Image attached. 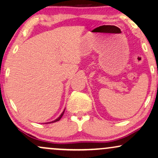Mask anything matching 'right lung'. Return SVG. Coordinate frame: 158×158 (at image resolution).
<instances>
[{"instance_id":"obj_1","label":"right lung","mask_w":158,"mask_h":158,"mask_svg":"<svg viewBox=\"0 0 158 158\" xmlns=\"http://www.w3.org/2000/svg\"><path fill=\"white\" fill-rule=\"evenodd\" d=\"M64 110H65V109L64 110V111H63V112L62 113V114H61V115H60V116H59V117L57 118H56V119H55V121H52V122H49V123H55V122H56V121H60V120L61 119V118H62V116H63V115H64Z\"/></svg>"}]
</instances>
